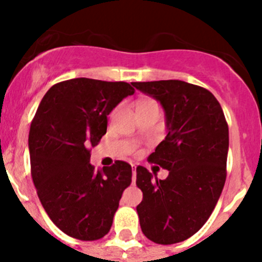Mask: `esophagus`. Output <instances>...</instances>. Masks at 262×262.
Here are the masks:
<instances>
[{
	"instance_id": "obj_1",
	"label": "esophagus",
	"mask_w": 262,
	"mask_h": 262,
	"mask_svg": "<svg viewBox=\"0 0 262 262\" xmlns=\"http://www.w3.org/2000/svg\"><path fill=\"white\" fill-rule=\"evenodd\" d=\"M135 180H136V166L133 165V182L135 184Z\"/></svg>"
}]
</instances>
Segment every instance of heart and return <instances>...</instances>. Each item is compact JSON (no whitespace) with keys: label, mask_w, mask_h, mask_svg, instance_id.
Masks as SVG:
<instances>
[{"label":"heart","mask_w":262,"mask_h":262,"mask_svg":"<svg viewBox=\"0 0 262 262\" xmlns=\"http://www.w3.org/2000/svg\"><path fill=\"white\" fill-rule=\"evenodd\" d=\"M152 102H154V101H143V102H140V103H139V106H138V107H140V106L149 105V103H152Z\"/></svg>","instance_id":"b5f03b06"}]
</instances>
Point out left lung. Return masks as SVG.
Here are the masks:
<instances>
[{"instance_id": "left-lung-1", "label": "left lung", "mask_w": 262, "mask_h": 262, "mask_svg": "<svg viewBox=\"0 0 262 262\" xmlns=\"http://www.w3.org/2000/svg\"><path fill=\"white\" fill-rule=\"evenodd\" d=\"M163 105L168 135L148 161L168 169L165 180L136 168L143 191L136 207L140 227L156 244H176L202 228L214 211L227 177L228 124L214 94L180 80L133 82Z\"/></svg>"}]
</instances>
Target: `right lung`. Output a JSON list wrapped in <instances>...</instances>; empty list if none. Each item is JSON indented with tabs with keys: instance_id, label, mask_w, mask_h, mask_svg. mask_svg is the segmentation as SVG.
Here are the masks:
<instances>
[{
	"instance_id": "add662e5",
	"label": "right lung",
	"mask_w": 262,
	"mask_h": 262,
	"mask_svg": "<svg viewBox=\"0 0 262 262\" xmlns=\"http://www.w3.org/2000/svg\"><path fill=\"white\" fill-rule=\"evenodd\" d=\"M135 93L123 81L72 78L55 84L41 99L29 134L31 177L53 224L71 237L98 240L110 231L133 169L117 160L94 169L90 148L107 129V115Z\"/></svg>"
}]
</instances>
